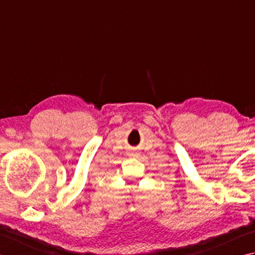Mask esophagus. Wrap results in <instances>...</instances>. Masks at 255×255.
<instances>
[{"label": "esophagus", "mask_w": 255, "mask_h": 255, "mask_svg": "<svg viewBox=\"0 0 255 255\" xmlns=\"http://www.w3.org/2000/svg\"><path fill=\"white\" fill-rule=\"evenodd\" d=\"M129 155H131V156H134V157H137L138 156L137 152H131V153H129Z\"/></svg>", "instance_id": "esophagus-1"}]
</instances>
